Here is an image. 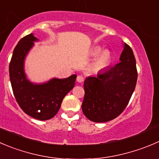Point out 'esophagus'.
I'll use <instances>...</instances> for the list:
<instances>
[{"label":"esophagus","instance_id":"34e87169","mask_svg":"<svg viewBox=\"0 0 159 159\" xmlns=\"http://www.w3.org/2000/svg\"><path fill=\"white\" fill-rule=\"evenodd\" d=\"M77 81L79 83H81L84 81V77L82 76V75H78V77H77Z\"/></svg>","mask_w":159,"mask_h":159}]
</instances>
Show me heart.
Here are the masks:
<instances>
[{"mask_svg":"<svg viewBox=\"0 0 159 159\" xmlns=\"http://www.w3.org/2000/svg\"><path fill=\"white\" fill-rule=\"evenodd\" d=\"M101 52L102 49L100 47H96V48H95L92 50V55L94 57L98 56ZM110 61L111 53L109 50H104L97 57L96 59L93 62L92 65V70L94 72H98L103 70V69L106 68L109 65Z\"/></svg>","mask_w":159,"mask_h":159,"instance_id":"heart-1","label":"heart"}]
</instances>
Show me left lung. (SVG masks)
<instances>
[{"mask_svg":"<svg viewBox=\"0 0 159 159\" xmlns=\"http://www.w3.org/2000/svg\"><path fill=\"white\" fill-rule=\"evenodd\" d=\"M138 71L132 49L124 43L120 63L86 78L81 109L91 121H110L125 109L136 86Z\"/></svg>","mask_w":159,"mask_h":159,"instance_id":"8db88e82","label":"left lung"}]
</instances>
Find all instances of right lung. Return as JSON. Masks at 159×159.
<instances>
[{"mask_svg":"<svg viewBox=\"0 0 159 159\" xmlns=\"http://www.w3.org/2000/svg\"><path fill=\"white\" fill-rule=\"evenodd\" d=\"M38 40L32 33L20 39L9 64V76L14 95L21 109L33 118L47 120L57 113L64 98L75 86L77 75L64 79L53 78L43 84L31 82L25 73V60L34 42Z\"/></svg>","mask_w":159,"mask_h":159,"instance_id":"obj_1","label":"right lung"}]
</instances>
